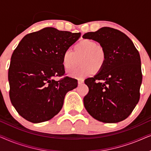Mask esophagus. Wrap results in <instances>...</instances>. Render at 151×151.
Instances as JSON below:
<instances>
[{
  "label": "esophagus",
  "instance_id": "34e87169",
  "mask_svg": "<svg viewBox=\"0 0 151 151\" xmlns=\"http://www.w3.org/2000/svg\"><path fill=\"white\" fill-rule=\"evenodd\" d=\"M84 82V80L82 78H79L78 79V84H82Z\"/></svg>",
  "mask_w": 151,
  "mask_h": 151
}]
</instances>
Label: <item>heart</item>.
Here are the masks:
<instances>
[{
    "label": "heart",
    "instance_id": "b5f03b06",
    "mask_svg": "<svg viewBox=\"0 0 151 151\" xmlns=\"http://www.w3.org/2000/svg\"><path fill=\"white\" fill-rule=\"evenodd\" d=\"M80 59L81 66L69 74L75 77H85L93 72L100 71L104 67L106 53L101 45L89 39H83L74 45L72 51L67 50L62 55V64L66 70H71L78 65Z\"/></svg>",
    "mask_w": 151,
    "mask_h": 151
}]
</instances>
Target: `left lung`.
<instances>
[{
    "mask_svg": "<svg viewBox=\"0 0 151 151\" xmlns=\"http://www.w3.org/2000/svg\"><path fill=\"white\" fill-rule=\"evenodd\" d=\"M104 49V67L93 78L85 80L88 93L84 98L88 113L104 123L127 118L139 100L142 81L139 53L127 35L115 29L102 27L83 35Z\"/></svg>",
    "mask_w": 151,
    "mask_h": 151,
    "instance_id": "1",
    "label": "left lung"
}]
</instances>
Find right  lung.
<instances>
[{
	"instance_id": "right-lung-1",
	"label": "right lung",
	"mask_w": 151,
	"mask_h": 151,
	"mask_svg": "<svg viewBox=\"0 0 151 151\" xmlns=\"http://www.w3.org/2000/svg\"><path fill=\"white\" fill-rule=\"evenodd\" d=\"M80 33L45 27L26 35L14 51L8 79L12 105L29 122L48 121L60 112L65 95L78 81L63 76L62 55L80 37Z\"/></svg>"
}]
</instances>
